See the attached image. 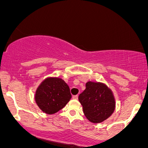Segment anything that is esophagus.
<instances>
[{
  "mask_svg": "<svg viewBox=\"0 0 148 148\" xmlns=\"http://www.w3.org/2000/svg\"><path fill=\"white\" fill-rule=\"evenodd\" d=\"M72 98L74 99H78V98H79V96H78V95H74V96L72 97Z\"/></svg>",
  "mask_w": 148,
  "mask_h": 148,
  "instance_id": "1",
  "label": "esophagus"
}]
</instances>
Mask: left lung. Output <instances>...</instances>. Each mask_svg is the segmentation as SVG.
I'll return each mask as SVG.
<instances>
[{
    "mask_svg": "<svg viewBox=\"0 0 148 148\" xmlns=\"http://www.w3.org/2000/svg\"><path fill=\"white\" fill-rule=\"evenodd\" d=\"M79 100L86 117L93 123H99L109 118L115 111V101L111 90L105 84L88 81Z\"/></svg>",
    "mask_w": 148,
    "mask_h": 148,
    "instance_id": "1",
    "label": "left lung"
}]
</instances>
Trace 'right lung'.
I'll return each mask as SVG.
<instances>
[{
    "mask_svg": "<svg viewBox=\"0 0 148 148\" xmlns=\"http://www.w3.org/2000/svg\"><path fill=\"white\" fill-rule=\"evenodd\" d=\"M71 97L68 85L56 77H49L42 81L35 96L37 106L47 114L57 113L65 106Z\"/></svg>",
    "mask_w": 148,
    "mask_h": 148,
    "instance_id": "add662e5",
    "label": "right lung"
}]
</instances>
